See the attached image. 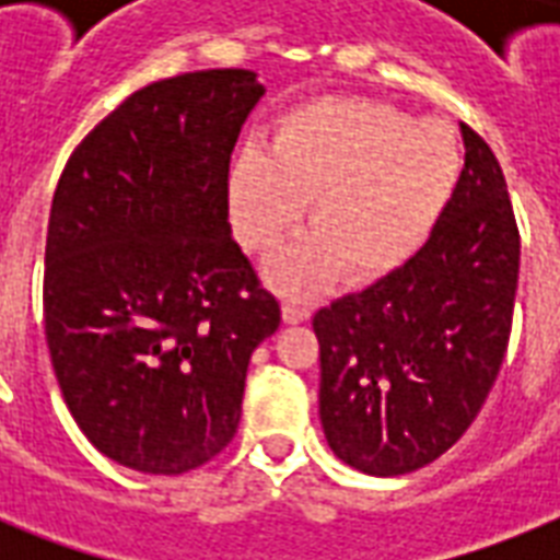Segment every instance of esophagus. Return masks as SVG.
Returning <instances> with one entry per match:
<instances>
[{"label": "esophagus", "mask_w": 560, "mask_h": 560, "mask_svg": "<svg viewBox=\"0 0 560 560\" xmlns=\"http://www.w3.org/2000/svg\"><path fill=\"white\" fill-rule=\"evenodd\" d=\"M307 316H311V307H307L305 302H299V299H288V302H284V319H288L290 325L305 323Z\"/></svg>", "instance_id": "1"}]
</instances>
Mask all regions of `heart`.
I'll use <instances>...</instances> for the list:
<instances>
[{"label": "heart", "instance_id": "obj_1", "mask_svg": "<svg viewBox=\"0 0 560 560\" xmlns=\"http://www.w3.org/2000/svg\"><path fill=\"white\" fill-rule=\"evenodd\" d=\"M462 144L444 121H412L369 98H316L281 118L272 151L244 144L229 165L226 202L237 241L270 253L305 214L314 232L272 267L305 293L342 267L354 281L398 270L421 249L462 179Z\"/></svg>", "mask_w": 560, "mask_h": 560}]
</instances>
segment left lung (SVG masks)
I'll list each match as a JSON object with an SVG mask.
<instances>
[{
    "label": "left lung",
    "instance_id": "left-lung-1",
    "mask_svg": "<svg viewBox=\"0 0 560 560\" xmlns=\"http://www.w3.org/2000/svg\"><path fill=\"white\" fill-rule=\"evenodd\" d=\"M462 139V179L427 244L314 316L325 439L372 477L409 474L451 451L512 337L521 232L486 139L468 125Z\"/></svg>",
    "mask_w": 560,
    "mask_h": 560
}]
</instances>
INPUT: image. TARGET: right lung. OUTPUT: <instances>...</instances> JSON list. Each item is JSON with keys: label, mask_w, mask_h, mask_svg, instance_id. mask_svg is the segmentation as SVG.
Instances as JSON below:
<instances>
[{"label": "right lung", "mask_w": 560, "mask_h": 560, "mask_svg": "<svg viewBox=\"0 0 560 560\" xmlns=\"http://www.w3.org/2000/svg\"><path fill=\"white\" fill-rule=\"evenodd\" d=\"M264 86L249 69L165 78L66 162L46 235V342L83 435L177 477L237 433L249 358L279 299L229 229L232 148Z\"/></svg>", "instance_id": "1"}]
</instances>
